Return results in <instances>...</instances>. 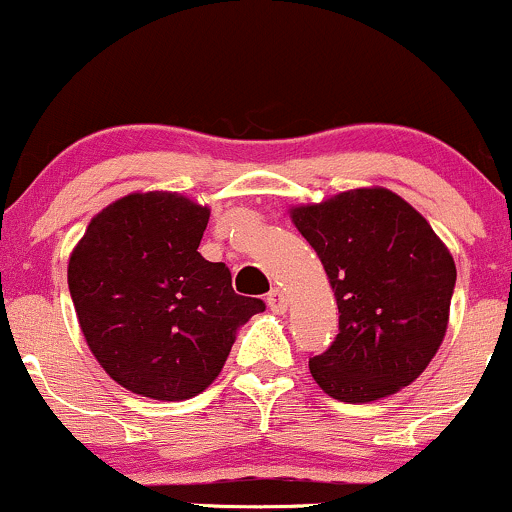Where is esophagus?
I'll return each instance as SVG.
<instances>
[{"label": "esophagus", "mask_w": 512, "mask_h": 512, "mask_svg": "<svg viewBox=\"0 0 512 512\" xmlns=\"http://www.w3.org/2000/svg\"><path fill=\"white\" fill-rule=\"evenodd\" d=\"M267 306L272 308V311H277V313H284L286 311V296H284V291L282 289H272L267 294Z\"/></svg>", "instance_id": "obj_1"}]
</instances>
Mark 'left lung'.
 <instances>
[{"label":"left lung","mask_w":512,"mask_h":512,"mask_svg":"<svg viewBox=\"0 0 512 512\" xmlns=\"http://www.w3.org/2000/svg\"><path fill=\"white\" fill-rule=\"evenodd\" d=\"M338 299L330 347L311 357L328 396L369 403L418 379L445 338L457 267L430 223L389 189H355L291 213Z\"/></svg>","instance_id":"left-lung-1"}]
</instances>
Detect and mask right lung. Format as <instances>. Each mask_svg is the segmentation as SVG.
Instances as JSON below:
<instances>
[{
  "label": "right lung",
  "mask_w": 512,
  "mask_h": 512,
  "mask_svg": "<svg viewBox=\"0 0 512 512\" xmlns=\"http://www.w3.org/2000/svg\"><path fill=\"white\" fill-rule=\"evenodd\" d=\"M209 209L179 194H131L92 218L67 267L89 350L123 389L184 401L226 364L235 330L265 311L223 262L201 257Z\"/></svg>",
  "instance_id": "obj_1"
}]
</instances>
